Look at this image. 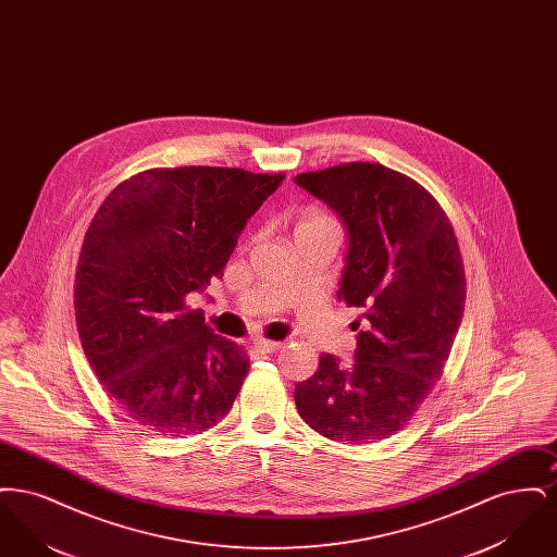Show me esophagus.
I'll list each match as a JSON object with an SVG mask.
<instances>
[{"mask_svg": "<svg viewBox=\"0 0 557 557\" xmlns=\"http://www.w3.org/2000/svg\"><path fill=\"white\" fill-rule=\"evenodd\" d=\"M255 346L259 348V350H263V352H275V350H280L282 346H284V343H277V341H257L255 343Z\"/></svg>", "mask_w": 557, "mask_h": 557, "instance_id": "obj_1", "label": "esophagus"}]
</instances>
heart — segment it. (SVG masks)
Segmentation results:
<instances>
[{
  "mask_svg": "<svg viewBox=\"0 0 557 557\" xmlns=\"http://www.w3.org/2000/svg\"><path fill=\"white\" fill-rule=\"evenodd\" d=\"M319 227H338L334 216L330 212L321 211L318 207H309L300 212V216L296 219L294 225V234L296 232H307V230H319Z\"/></svg>",
  "mask_w": 557,
  "mask_h": 557,
  "instance_id": "heart-1",
  "label": "heart"
}]
</instances>
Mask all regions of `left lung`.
Returning a JSON list of instances; mask_svg holds the SVG:
<instances>
[{"mask_svg": "<svg viewBox=\"0 0 557 557\" xmlns=\"http://www.w3.org/2000/svg\"><path fill=\"white\" fill-rule=\"evenodd\" d=\"M294 182L343 216L338 298L363 311L355 363L345 370L321 355L319 370L294 388L296 409L330 441L377 443L413 418L443 375L466 302L459 244L436 198L380 162H345Z\"/></svg>", "mask_w": 557, "mask_h": 557, "instance_id": "8db88e82", "label": "left lung"}]
</instances>
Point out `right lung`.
Segmentation results:
<instances>
[{"label":"right lung","mask_w":557,"mask_h":557,"mask_svg":"<svg viewBox=\"0 0 557 557\" xmlns=\"http://www.w3.org/2000/svg\"><path fill=\"white\" fill-rule=\"evenodd\" d=\"M284 177L148 169L96 212L75 275L77 330L91 370L133 424L189 436L230 413L250 359L186 296L223 277L246 221Z\"/></svg>","instance_id":"1"}]
</instances>
